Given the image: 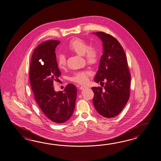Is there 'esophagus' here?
<instances>
[{"label": "esophagus", "mask_w": 161, "mask_h": 161, "mask_svg": "<svg viewBox=\"0 0 161 161\" xmlns=\"http://www.w3.org/2000/svg\"><path fill=\"white\" fill-rule=\"evenodd\" d=\"M88 87L86 86H81L80 87V89L81 90H84V89H86V88H87Z\"/></svg>", "instance_id": "1"}]
</instances>
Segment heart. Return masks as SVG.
I'll use <instances>...</instances> for the list:
<instances>
[{
    "label": "heart",
    "instance_id": "heart-1",
    "mask_svg": "<svg viewBox=\"0 0 161 161\" xmlns=\"http://www.w3.org/2000/svg\"><path fill=\"white\" fill-rule=\"evenodd\" d=\"M67 49L69 51L75 52L77 55L83 56L86 62L90 64L97 63L99 59V51L95 47H89L86 41L80 38L71 40L69 43ZM57 63L60 69H63L66 67V59L64 55L59 54L57 56ZM91 72L89 70L80 71L75 72L70 77V80L79 84L88 82Z\"/></svg>",
    "mask_w": 161,
    "mask_h": 161
}]
</instances>
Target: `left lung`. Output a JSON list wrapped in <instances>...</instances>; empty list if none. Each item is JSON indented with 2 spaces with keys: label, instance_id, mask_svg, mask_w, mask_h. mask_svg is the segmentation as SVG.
<instances>
[{
  "label": "left lung",
  "instance_id": "left-lung-1",
  "mask_svg": "<svg viewBox=\"0 0 161 161\" xmlns=\"http://www.w3.org/2000/svg\"><path fill=\"white\" fill-rule=\"evenodd\" d=\"M92 34L102 41L103 49L95 82L106 81L103 90L91 88L94 93L93 104L102 116L114 118L121 112L129 98L131 77L125 52L113 36L103 32Z\"/></svg>",
  "mask_w": 161,
  "mask_h": 161
}]
</instances>
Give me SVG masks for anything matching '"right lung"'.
<instances>
[{
	"label": "right lung",
	"mask_w": 161,
	"mask_h": 161,
	"mask_svg": "<svg viewBox=\"0 0 161 161\" xmlns=\"http://www.w3.org/2000/svg\"><path fill=\"white\" fill-rule=\"evenodd\" d=\"M59 41H47L36 47L32 56L30 81L36 102L43 114L55 123L67 121L75 110L77 88L69 84L63 91H55L53 81L61 75L55 49Z\"/></svg>",
	"instance_id": "1"
}]
</instances>
